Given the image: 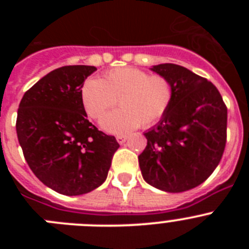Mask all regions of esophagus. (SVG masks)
<instances>
[{
	"label": "esophagus",
	"mask_w": 249,
	"mask_h": 249,
	"mask_svg": "<svg viewBox=\"0 0 249 249\" xmlns=\"http://www.w3.org/2000/svg\"><path fill=\"white\" fill-rule=\"evenodd\" d=\"M116 140H117L118 143L123 144L127 141V136H117V137H116Z\"/></svg>",
	"instance_id": "34e87169"
}]
</instances>
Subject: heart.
I'll list each match as a JSON object with an SVG mask.
<instances>
[{"mask_svg":"<svg viewBox=\"0 0 249 249\" xmlns=\"http://www.w3.org/2000/svg\"><path fill=\"white\" fill-rule=\"evenodd\" d=\"M85 111L100 120L116 103L121 109L108 113L101 127L114 135L128 133L138 126L160 122L173 100L172 83L160 74H149L135 67L114 68L98 78H87L81 89Z\"/></svg>","mask_w":249,"mask_h":249,"instance_id":"heart-1","label":"heart"}]
</instances>
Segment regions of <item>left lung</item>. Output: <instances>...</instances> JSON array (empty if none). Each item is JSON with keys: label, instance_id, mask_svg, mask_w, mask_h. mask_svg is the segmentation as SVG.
<instances>
[{"label": "left lung", "instance_id": "1", "mask_svg": "<svg viewBox=\"0 0 249 249\" xmlns=\"http://www.w3.org/2000/svg\"><path fill=\"white\" fill-rule=\"evenodd\" d=\"M151 71L172 83L173 100L164 117L143 133L141 172L158 190L184 192L218 166L227 140V107L213 83L186 67L162 63Z\"/></svg>", "mask_w": 249, "mask_h": 249}]
</instances>
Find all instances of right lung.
<instances>
[{
	"label": "right lung",
	"mask_w": 249,
	"mask_h": 249,
	"mask_svg": "<svg viewBox=\"0 0 249 249\" xmlns=\"http://www.w3.org/2000/svg\"><path fill=\"white\" fill-rule=\"evenodd\" d=\"M94 66H65L22 97L16 131L26 162L39 181L61 195L80 196L106 181L120 144L94 127L81 89Z\"/></svg>",
	"instance_id": "add662e5"
}]
</instances>
